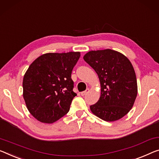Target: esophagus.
Segmentation results:
<instances>
[{"label":"esophagus","instance_id":"1","mask_svg":"<svg viewBox=\"0 0 159 159\" xmlns=\"http://www.w3.org/2000/svg\"><path fill=\"white\" fill-rule=\"evenodd\" d=\"M89 92V88H87V89L85 90V91L81 92V95H82V96H84V95H86Z\"/></svg>","mask_w":159,"mask_h":159}]
</instances>
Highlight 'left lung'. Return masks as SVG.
Wrapping results in <instances>:
<instances>
[{"mask_svg": "<svg viewBox=\"0 0 159 159\" xmlns=\"http://www.w3.org/2000/svg\"><path fill=\"white\" fill-rule=\"evenodd\" d=\"M84 60L98 75L101 96L90 106L94 115L107 121L124 116L137 96V81L132 65L126 56L110 49L89 51Z\"/></svg>", "mask_w": 159, "mask_h": 159, "instance_id": "1", "label": "left lung"}]
</instances>
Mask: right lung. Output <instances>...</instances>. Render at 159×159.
<instances>
[{"label": "right lung", "mask_w": 159, "mask_h": 159, "mask_svg": "<svg viewBox=\"0 0 159 159\" xmlns=\"http://www.w3.org/2000/svg\"><path fill=\"white\" fill-rule=\"evenodd\" d=\"M80 52L46 53L29 66L23 77V98L37 120L53 123L65 116L77 94L71 78Z\"/></svg>", "instance_id": "1"}]
</instances>
